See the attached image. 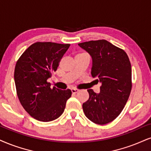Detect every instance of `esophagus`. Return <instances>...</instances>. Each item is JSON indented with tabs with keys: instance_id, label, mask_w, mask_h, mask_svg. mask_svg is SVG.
<instances>
[{
	"instance_id": "esophagus-1",
	"label": "esophagus",
	"mask_w": 151,
	"mask_h": 151,
	"mask_svg": "<svg viewBox=\"0 0 151 151\" xmlns=\"http://www.w3.org/2000/svg\"><path fill=\"white\" fill-rule=\"evenodd\" d=\"M78 91H79V90H78V89H75V88L71 89V92H72L73 94H76V93L78 92Z\"/></svg>"
}]
</instances>
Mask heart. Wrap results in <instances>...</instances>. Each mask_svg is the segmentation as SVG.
I'll list each match as a JSON object with an SVG mask.
<instances>
[{"mask_svg": "<svg viewBox=\"0 0 151 151\" xmlns=\"http://www.w3.org/2000/svg\"><path fill=\"white\" fill-rule=\"evenodd\" d=\"M86 55V54H85V53H79V54H78L77 55ZM77 55H76V56H77Z\"/></svg>", "mask_w": 151, "mask_h": 151, "instance_id": "b5f03b06", "label": "heart"}]
</instances>
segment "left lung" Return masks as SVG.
I'll use <instances>...</instances> for the list:
<instances>
[{
  "mask_svg": "<svg viewBox=\"0 0 151 151\" xmlns=\"http://www.w3.org/2000/svg\"><path fill=\"white\" fill-rule=\"evenodd\" d=\"M92 59V74L101 83L100 93L87 90L89 99L83 104L85 116L98 124L114 120L129 99L132 90V67L127 53L106 40L78 43Z\"/></svg>",
  "mask_w": 151,
  "mask_h": 151,
  "instance_id": "left-lung-1",
  "label": "left lung"
}]
</instances>
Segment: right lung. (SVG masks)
I'll return each instance as SVG.
<instances>
[{"instance_id":"right-lung-1","label":"right lung","mask_w":151,"mask_h":151,"mask_svg":"<svg viewBox=\"0 0 151 151\" xmlns=\"http://www.w3.org/2000/svg\"><path fill=\"white\" fill-rule=\"evenodd\" d=\"M70 44L37 42L21 55L14 68V83L19 100L25 111L37 120L50 122L64 112L69 89L61 90L47 80L56 71Z\"/></svg>"}]
</instances>
